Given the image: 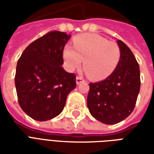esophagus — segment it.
I'll use <instances>...</instances> for the list:
<instances>
[{
	"instance_id": "1",
	"label": "esophagus",
	"mask_w": 154,
	"mask_h": 154,
	"mask_svg": "<svg viewBox=\"0 0 154 154\" xmlns=\"http://www.w3.org/2000/svg\"><path fill=\"white\" fill-rule=\"evenodd\" d=\"M85 82V80H84L82 77H77V84L78 85V84L82 83V82Z\"/></svg>"
}]
</instances>
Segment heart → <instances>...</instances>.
<instances>
[{
	"instance_id": "b5f03b06",
	"label": "heart",
	"mask_w": 154,
	"mask_h": 154,
	"mask_svg": "<svg viewBox=\"0 0 154 154\" xmlns=\"http://www.w3.org/2000/svg\"><path fill=\"white\" fill-rule=\"evenodd\" d=\"M75 50L70 46L63 49V59L69 71H74L83 60L86 72L92 80L106 79L119 63L120 49L113 41L95 34H83L73 39Z\"/></svg>"
}]
</instances>
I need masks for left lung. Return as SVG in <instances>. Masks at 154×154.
Instances as JSON below:
<instances>
[{
	"label": "left lung",
	"mask_w": 154,
	"mask_h": 154,
	"mask_svg": "<svg viewBox=\"0 0 154 154\" xmlns=\"http://www.w3.org/2000/svg\"><path fill=\"white\" fill-rule=\"evenodd\" d=\"M120 58L105 80L90 83L87 107L95 119L106 125L122 121L132 113L140 89V72L134 55L127 45L117 40Z\"/></svg>",
	"instance_id": "8db88e82"
}]
</instances>
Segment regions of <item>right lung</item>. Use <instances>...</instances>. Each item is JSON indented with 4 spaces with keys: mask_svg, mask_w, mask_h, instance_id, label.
<instances>
[{
    "mask_svg": "<svg viewBox=\"0 0 154 154\" xmlns=\"http://www.w3.org/2000/svg\"><path fill=\"white\" fill-rule=\"evenodd\" d=\"M70 38L64 32H48L32 42L19 58L15 77L19 104L35 120L58 116L77 86L76 75L62 67L64 46Z\"/></svg>",
    "mask_w": 154,
    "mask_h": 154,
    "instance_id": "1",
    "label": "right lung"
}]
</instances>
